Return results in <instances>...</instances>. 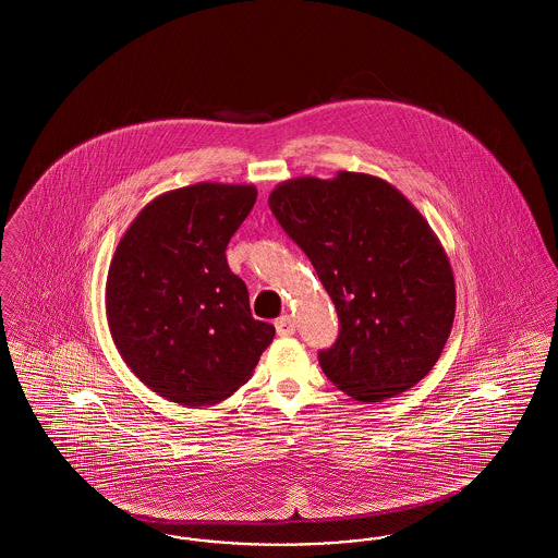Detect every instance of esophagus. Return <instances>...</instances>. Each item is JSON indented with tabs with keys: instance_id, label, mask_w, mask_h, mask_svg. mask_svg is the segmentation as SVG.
<instances>
[{
	"instance_id": "34e87169",
	"label": "esophagus",
	"mask_w": 558,
	"mask_h": 558,
	"mask_svg": "<svg viewBox=\"0 0 558 558\" xmlns=\"http://www.w3.org/2000/svg\"><path fill=\"white\" fill-rule=\"evenodd\" d=\"M276 332H278V337L294 335V319L291 316H282V318L276 319Z\"/></svg>"
}]
</instances>
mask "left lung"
<instances>
[{"label":"left lung","instance_id":"1","mask_svg":"<svg viewBox=\"0 0 558 558\" xmlns=\"http://www.w3.org/2000/svg\"><path fill=\"white\" fill-rule=\"evenodd\" d=\"M267 203L337 307L339 339L319 351L328 380L364 403L423 380L450 337L456 282L421 211L389 182L355 171L292 178Z\"/></svg>","mask_w":558,"mask_h":558}]
</instances>
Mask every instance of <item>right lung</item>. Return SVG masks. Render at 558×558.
Instances as JSON below:
<instances>
[{"label": "right lung", "mask_w": 558, "mask_h": 558, "mask_svg": "<svg viewBox=\"0 0 558 558\" xmlns=\"http://www.w3.org/2000/svg\"><path fill=\"white\" fill-rule=\"evenodd\" d=\"M255 201L253 184L169 190L117 244L107 278L110 337L160 398L186 408L230 398L276 335L251 316L246 284L226 259Z\"/></svg>", "instance_id": "1"}]
</instances>
